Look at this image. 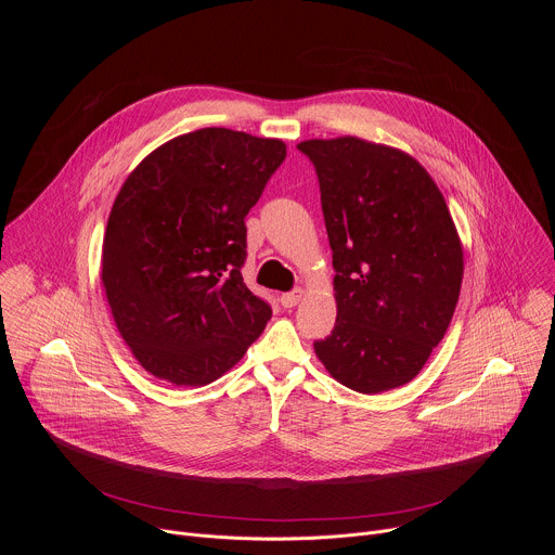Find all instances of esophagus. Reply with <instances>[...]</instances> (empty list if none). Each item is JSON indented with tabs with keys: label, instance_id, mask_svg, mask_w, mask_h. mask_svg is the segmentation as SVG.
<instances>
[{
	"label": "esophagus",
	"instance_id": "esophagus-1",
	"mask_svg": "<svg viewBox=\"0 0 555 555\" xmlns=\"http://www.w3.org/2000/svg\"><path fill=\"white\" fill-rule=\"evenodd\" d=\"M300 298H302V289L298 287V289H292V292H285V294H281V305L285 307V309H289V307H294V305H298L300 302Z\"/></svg>",
	"mask_w": 555,
	"mask_h": 555
}]
</instances>
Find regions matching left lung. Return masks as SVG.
I'll return each mask as SVG.
<instances>
[{
	"mask_svg": "<svg viewBox=\"0 0 555 555\" xmlns=\"http://www.w3.org/2000/svg\"><path fill=\"white\" fill-rule=\"evenodd\" d=\"M321 184L338 315L313 349L340 384L382 392L411 382L446 336L463 250L446 199L409 153L353 135L305 140Z\"/></svg>",
	"mask_w": 555,
	"mask_h": 555,
	"instance_id": "left-lung-1",
	"label": "left lung"
}]
</instances>
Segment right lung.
Segmentation results:
<instances>
[{"instance_id": "1", "label": "right lung", "mask_w": 555, "mask_h": 555, "mask_svg": "<svg viewBox=\"0 0 555 555\" xmlns=\"http://www.w3.org/2000/svg\"><path fill=\"white\" fill-rule=\"evenodd\" d=\"M285 144L206 127L149 153L125 180L103 240L107 302L135 360L204 386L244 358L272 307L242 276L246 215Z\"/></svg>"}]
</instances>
